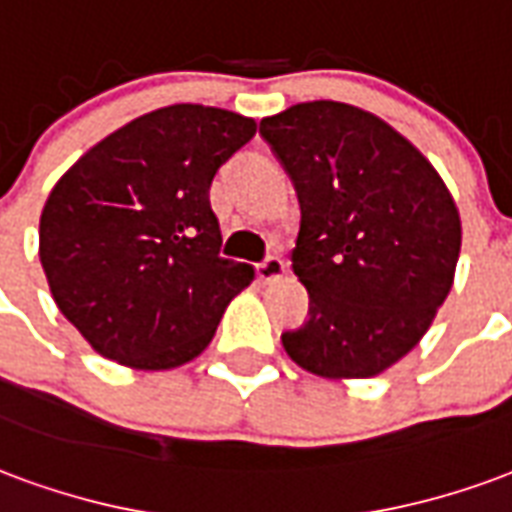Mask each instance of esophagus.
<instances>
[{
  "label": "esophagus",
  "mask_w": 512,
  "mask_h": 512,
  "mask_svg": "<svg viewBox=\"0 0 512 512\" xmlns=\"http://www.w3.org/2000/svg\"><path fill=\"white\" fill-rule=\"evenodd\" d=\"M255 271L260 282H277V279L285 277V260L277 255H268L263 263H257Z\"/></svg>",
  "instance_id": "1"
}]
</instances>
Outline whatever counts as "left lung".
Segmentation results:
<instances>
[{"label": "left lung", "instance_id": "8db88e82", "mask_svg": "<svg viewBox=\"0 0 512 512\" xmlns=\"http://www.w3.org/2000/svg\"><path fill=\"white\" fill-rule=\"evenodd\" d=\"M299 194L293 274L310 318L282 332L288 356L323 378L384 373L428 332L455 277L461 216L417 147L337 101L260 120Z\"/></svg>", "mask_w": 512, "mask_h": 512}]
</instances>
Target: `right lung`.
<instances>
[{"label": "right lung", "instance_id": "add662e5", "mask_svg": "<svg viewBox=\"0 0 512 512\" xmlns=\"http://www.w3.org/2000/svg\"><path fill=\"white\" fill-rule=\"evenodd\" d=\"M252 117L175 104L101 139L51 189L40 263L60 312L106 359L169 370L200 356L255 279L219 255L211 183Z\"/></svg>", "mask_w": 512, "mask_h": 512}]
</instances>
